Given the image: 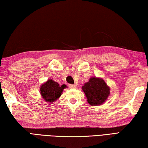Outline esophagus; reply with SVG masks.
<instances>
[{
    "instance_id": "34e87169",
    "label": "esophagus",
    "mask_w": 148,
    "mask_h": 148,
    "mask_svg": "<svg viewBox=\"0 0 148 148\" xmlns=\"http://www.w3.org/2000/svg\"><path fill=\"white\" fill-rule=\"evenodd\" d=\"M77 86L76 84H69V87L70 88H76Z\"/></svg>"
}]
</instances>
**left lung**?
<instances>
[{
  "label": "left lung",
  "mask_w": 148,
  "mask_h": 148,
  "mask_svg": "<svg viewBox=\"0 0 148 148\" xmlns=\"http://www.w3.org/2000/svg\"><path fill=\"white\" fill-rule=\"evenodd\" d=\"M88 102L91 106L102 104L110 95V88L101 79L92 77L82 86Z\"/></svg>",
  "instance_id": "1"
}]
</instances>
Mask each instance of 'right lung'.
<instances>
[{
	"mask_svg": "<svg viewBox=\"0 0 148 148\" xmlns=\"http://www.w3.org/2000/svg\"><path fill=\"white\" fill-rule=\"evenodd\" d=\"M66 87V86L64 84L60 86L54 80L49 79L42 85L40 87V93L44 100L48 102H53L60 97L63 90Z\"/></svg>",
	"mask_w": 148,
	"mask_h": 148,
	"instance_id": "1",
	"label": "right lung"
}]
</instances>
